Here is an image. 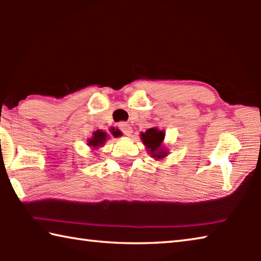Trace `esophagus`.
<instances>
[{"label":"esophagus","mask_w":261,"mask_h":261,"mask_svg":"<svg viewBox=\"0 0 261 261\" xmlns=\"http://www.w3.org/2000/svg\"><path fill=\"white\" fill-rule=\"evenodd\" d=\"M118 127H120V130L126 136H130L132 134V127L125 122H121L120 124H118Z\"/></svg>","instance_id":"esophagus-1"}]
</instances>
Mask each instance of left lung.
<instances>
[{
    "label": "left lung",
    "mask_w": 261,
    "mask_h": 261,
    "mask_svg": "<svg viewBox=\"0 0 261 261\" xmlns=\"http://www.w3.org/2000/svg\"><path fill=\"white\" fill-rule=\"evenodd\" d=\"M140 136L143 143L151 151L153 158L160 159L166 155V152H162L160 149L162 141L165 139V132L159 131L155 127H152V129L146 130L145 134H141Z\"/></svg>",
    "instance_id": "8db88e82"
}]
</instances>
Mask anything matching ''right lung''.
<instances>
[{
	"label": "right lung",
	"instance_id": "add662e5",
	"mask_svg": "<svg viewBox=\"0 0 261 261\" xmlns=\"http://www.w3.org/2000/svg\"><path fill=\"white\" fill-rule=\"evenodd\" d=\"M112 132H113V135L115 137H118V136L121 135V132L117 131V130L116 131H112ZM106 138H107V134H106V132H103V131L98 130V131L94 132L93 138L88 139V145H90V146H93V147H99V146H101V145L105 143Z\"/></svg>",
	"mask_w": 261,
	"mask_h": 261
}]
</instances>
